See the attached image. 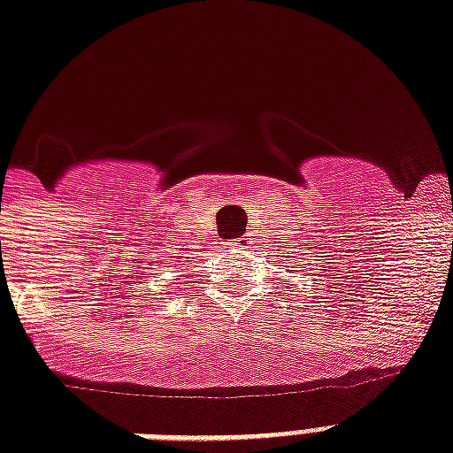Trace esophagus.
<instances>
[{
	"mask_svg": "<svg viewBox=\"0 0 453 453\" xmlns=\"http://www.w3.org/2000/svg\"><path fill=\"white\" fill-rule=\"evenodd\" d=\"M246 244V239L244 237H239V239H230V242H226V246L230 249V251H237V249H242V246Z\"/></svg>",
	"mask_w": 453,
	"mask_h": 453,
	"instance_id": "esophagus-1",
	"label": "esophagus"
}]
</instances>
